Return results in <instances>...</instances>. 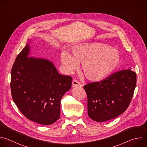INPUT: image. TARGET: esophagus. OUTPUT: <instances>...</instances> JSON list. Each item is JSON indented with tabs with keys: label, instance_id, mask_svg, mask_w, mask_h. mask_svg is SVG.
<instances>
[{
	"label": "esophagus",
	"instance_id": "34e87169",
	"mask_svg": "<svg viewBox=\"0 0 147 147\" xmlns=\"http://www.w3.org/2000/svg\"><path fill=\"white\" fill-rule=\"evenodd\" d=\"M76 86H81V85L78 81L74 80L72 81V87H76Z\"/></svg>",
	"mask_w": 147,
	"mask_h": 147
}]
</instances>
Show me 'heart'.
Instances as JSON below:
<instances>
[{"mask_svg": "<svg viewBox=\"0 0 147 147\" xmlns=\"http://www.w3.org/2000/svg\"><path fill=\"white\" fill-rule=\"evenodd\" d=\"M72 56L63 51L61 60L66 71L76 70L82 64V71L86 78L92 82L103 80L119 67L121 56L119 51L108 44L101 42L83 44L73 49Z\"/></svg>", "mask_w": 147, "mask_h": 147, "instance_id": "b5f03b06", "label": "heart"}]
</instances>
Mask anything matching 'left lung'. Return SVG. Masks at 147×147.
I'll use <instances>...</instances> for the list:
<instances>
[{
    "label": "left lung",
    "mask_w": 147,
    "mask_h": 147,
    "mask_svg": "<svg viewBox=\"0 0 147 147\" xmlns=\"http://www.w3.org/2000/svg\"><path fill=\"white\" fill-rule=\"evenodd\" d=\"M136 85V73L129 69L85 85L88 116L99 122L118 117L129 107Z\"/></svg>",
    "instance_id": "obj_1"
}]
</instances>
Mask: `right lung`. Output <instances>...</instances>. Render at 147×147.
I'll list each match as a JSON object with an SVG mask.
<instances>
[{
  "label": "right lung",
  "mask_w": 147,
  "mask_h": 147,
  "mask_svg": "<svg viewBox=\"0 0 147 147\" xmlns=\"http://www.w3.org/2000/svg\"><path fill=\"white\" fill-rule=\"evenodd\" d=\"M29 44L18 54L11 73L14 102L29 120L48 125L59 119L61 100L71 87L72 78L59 74L50 61L28 58Z\"/></svg>",
  "instance_id": "right-lung-1"
}]
</instances>
